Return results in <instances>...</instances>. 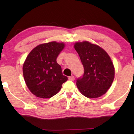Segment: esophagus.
Returning a JSON list of instances; mask_svg holds the SVG:
<instances>
[{"label":"esophagus","instance_id":"1","mask_svg":"<svg viewBox=\"0 0 134 134\" xmlns=\"http://www.w3.org/2000/svg\"><path fill=\"white\" fill-rule=\"evenodd\" d=\"M68 79H69V80H71V81H73V80H74V77L73 76H71V77H69Z\"/></svg>","mask_w":134,"mask_h":134}]
</instances>
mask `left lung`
Returning a JSON list of instances; mask_svg holds the SVG:
<instances>
[{
    "mask_svg": "<svg viewBox=\"0 0 134 134\" xmlns=\"http://www.w3.org/2000/svg\"><path fill=\"white\" fill-rule=\"evenodd\" d=\"M74 47L84 68L83 77L77 80V88L88 98L100 97L114 80L115 68L111 58L104 49L87 41L76 42Z\"/></svg>",
    "mask_w": 134,
    "mask_h": 134,
    "instance_id": "1",
    "label": "left lung"
}]
</instances>
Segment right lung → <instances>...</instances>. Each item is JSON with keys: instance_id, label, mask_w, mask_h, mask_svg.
Listing matches in <instances>:
<instances>
[{"instance_id": "right-lung-1", "label": "right lung", "mask_w": 134, "mask_h": 134, "mask_svg": "<svg viewBox=\"0 0 134 134\" xmlns=\"http://www.w3.org/2000/svg\"><path fill=\"white\" fill-rule=\"evenodd\" d=\"M63 42L40 44L32 49L23 64V76L30 92L38 98H50L68 80L57 58L65 48Z\"/></svg>"}]
</instances>
